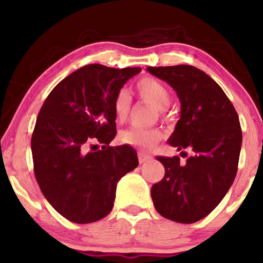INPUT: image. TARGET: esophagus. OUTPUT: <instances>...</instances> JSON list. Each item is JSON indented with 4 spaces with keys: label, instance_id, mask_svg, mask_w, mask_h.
Wrapping results in <instances>:
<instances>
[{
    "label": "esophagus",
    "instance_id": "esophagus-1",
    "mask_svg": "<svg viewBox=\"0 0 263 263\" xmlns=\"http://www.w3.org/2000/svg\"><path fill=\"white\" fill-rule=\"evenodd\" d=\"M151 159H152V156L151 155H147V153L142 152V151L138 152V161H140V163H146L151 161Z\"/></svg>",
    "mask_w": 263,
    "mask_h": 263
}]
</instances>
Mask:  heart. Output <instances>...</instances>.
<instances>
[{"label": "heart", "instance_id": "heart-1", "mask_svg": "<svg viewBox=\"0 0 263 263\" xmlns=\"http://www.w3.org/2000/svg\"><path fill=\"white\" fill-rule=\"evenodd\" d=\"M136 93L142 101L164 115V110L171 102V93L168 89L153 78H142L135 85ZM115 117L119 122H125L131 112V98L125 90H120L115 95L112 102ZM163 138V132L158 128H137L129 127L120 132L119 140L127 146L149 149Z\"/></svg>", "mask_w": 263, "mask_h": 263}]
</instances>
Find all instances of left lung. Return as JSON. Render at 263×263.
I'll list each match as a JSON object with an SVG mask.
<instances>
[{
	"instance_id": "left-lung-1",
	"label": "left lung",
	"mask_w": 263,
	"mask_h": 263,
	"mask_svg": "<svg viewBox=\"0 0 263 263\" xmlns=\"http://www.w3.org/2000/svg\"><path fill=\"white\" fill-rule=\"evenodd\" d=\"M147 71L179 98L180 119L168 143L192 151L184 164L178 156L157 157L165 174L151 195L165 219L192 224L218 206L236 177L242 143L237 112L221 87L195 66H148Z\"/></svg>"
}]
</instances>
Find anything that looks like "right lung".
<instances>
[{"label":"right lung","mask_w":263,"mask_h":263,"mask_svg":"<svg viewBox=\"0 0 263 263\" xmlns=\"http://www.w3.org/2000/svg\"><path fill=\"white\" fill-rule=\"evenodd\" d=\"M141 70L85 65L60 81L39 111L31 141L34 176L48 203L69 221L105 218L117 182L138 165L131 146L108 144L116 136L115 95ZM96 141L102 149L89 151Z\"/></svg>","instance_id":"right-lung-1"}]
</instances>
